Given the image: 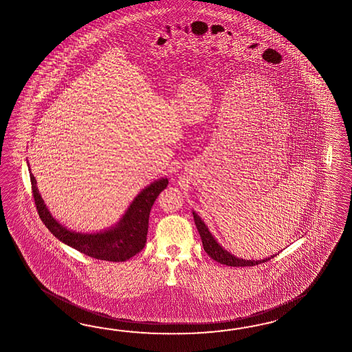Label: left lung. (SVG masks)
I'll use <instances>...</instances> for the list:
<instances>
[{"label": "left lung", "mask_w": 352, "mask_h": 352, "mask_svg": "<svg viewBox=\"0 0 352 352\" xmlns=\"http://www.w3.org/2000/svg\"><path fill=\"white\" fill-rule=\"evenodd\" d=\"M193 214V219H195V223L197 226L199 236L202 239V245L210 257L212 258L216 262H219L220 265H226V266L232 267H247V266H256L259 263H263L270 261L271 258L276 257L277 254H274L271 257L263 258V259H243V258L235 257L232 256L230 252H228L226 249H223L216 239L214 235L210 232L206 223H204V220L198 216L195 211Z\"/></svg>", "instance_id": "obj_1"}]
</instances>
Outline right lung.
Here are the masks:
<instances>
[{
    "mask_svg": "<svg viewBox=\"0 0 352 352\" xmlns=\"http://www.w3.org/2000/svg\"><path fill=\"white\" fill-rule=\"evenodd\" d=\"M30 182L38 214L48 230L71 248L89 257L109 262H124L144 249L151 207L169 183L168 178H160L148 184L133 198L120 221L111 228L98 232H78L69 230L52 216L38 190L36 180L32 172Z\"/></svg>",
    "mask_w": 352,
    "mask_h": 352,
    "instance_id": "obj_1",
    "label": "right lung"
}]
</instances>
